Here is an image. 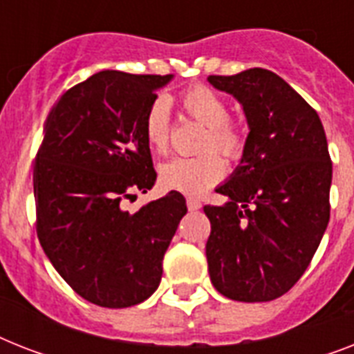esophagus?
I'll return each instance as SVG.
<instances>
[{"label":"esophagus","mask_w":354,"mask_h":354,"mask_svg":"<svg viewBox=\"0 0 354 354\" xmlns=\"http://www.w3.org/2000/svg\"><path fill=\"white\" fill-rule=\"evenodd\" d=\"M185 202H187V209L189 211H196V209H200V207H202V202H200L198 198H194V196H187V200H185Z\"/></svg>","instance_id":"obj_1"}]
</instances>
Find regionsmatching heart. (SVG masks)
Returning a JSON list of instances; mask_svg holds the SVG:
<instances>
[{
	"instance_id": "heart-1",
	"label": "heart",
	"mask_w": 354,
	"mask_h": 354,
	"mask_svg": "<svg viewBox=\"0 0 354 354\" xmlns=\"http://www.w3.org/2000/svg\"><path fill=\"white\" fill-rule=\"evenodd\" d=\"M183 110L189 118L205 127L200 141L204 154L194 158H172L160 165L161 187L180 193L198 194L215 185L226 174V165L221 156L230 161L241 160L246 150V133L230 119V104L226 99L204 84L189 86L180 95ZM143 133L147 143L158 154H165L171 147V113L165 97H156L150 102L143 119Z\"/></svg>"
}]
</instances>
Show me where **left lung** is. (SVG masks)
I'll list each match as a JSON object with an SVG mask.
<instances>
[{"mask_svg":"<svg viewBox=\"0 0 354 354\" xmlns=\"http://www.w3.org/2000/svg\"><path fill=\"white\" fill-rule=\"evenodd\" d=\"M241 102L250 133L241 165L205 205L211 283L235 301H272L296 285L329 224L333 180L318 113L274 71L209 75Z\"/></svg>","mask_w":354,"mask_h":354,"instance_id":"1","label":"left lung"}]
</instances>
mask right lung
Returning <instances> with one entry per match:
<instances>
[{
  "label": "right lung",
  "mask_w": 354,
  "mask_h": 354,
  "mask_svg": "<svg viewBox=\"0 0 354 354\" xmlns=\"http://www.w3.org/2000/svg\"><path fill=\"white\" fill-rule=\"evenodd\" d=\"M172 75L99 71L49 113L36 154V233L62 279L86 301L124 308L161 281L185 198L171 191L128 213L122 202L156 182L143 119Z\"/></svg>",
  "instance_id": "add662e5"
}]
</instances>
